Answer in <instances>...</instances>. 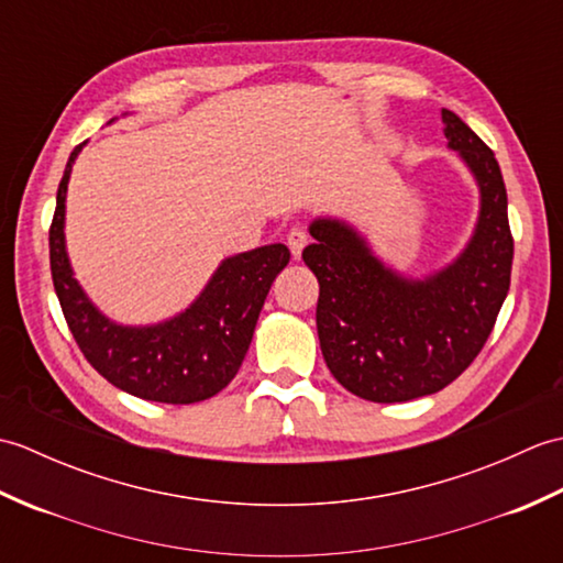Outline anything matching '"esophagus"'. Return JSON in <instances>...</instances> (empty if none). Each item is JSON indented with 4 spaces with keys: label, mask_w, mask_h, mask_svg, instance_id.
<instances>
[{
    "label": "esophagus",
    "mask_w": 563,
    "mask_h": 563,
    "mask_svg": "<svg viewBox=\"0 0 563 563\" xmlns=\"http://www.w3.org/2000/svg\"><path fill=\"white\" fill-rule=\"evenodd\" d=\"M309 244V234L305 232V230H290V234H288V246H290V251H292V256L295 258H300L302 256V249Z\"/></svg>",
    "instance_id": "1"
}]
</instances>
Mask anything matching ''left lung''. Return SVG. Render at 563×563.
<instances>
[{
    "label": "left lung",
    "instance_id": "left-lung-1",
    "mask_svg": "<svg viewBox=\"0 0 563 563\" xmlns=\"http://www.w3.org/2000/svg\"><path fill=\"white\" fill-rule=\"evenodd\" d=\"M445 137L479 181L482 212L470 246L426 280H406L339 220L309 227L302 258L319 280L317 331L324 361L355 397L394 404L457 379L492 336L510 288L512 234L500 166L460 115L442 109Z\"/></svg>",
    "mask_w": 563,
    "mask_h": 563
}]
</instances>
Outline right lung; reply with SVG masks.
<instances>
[{"label": "right lung", "instance_id": "right-lung-1", "mask_svg": "<svg viewBox=\"0 0 563 563\" xmlns=\"http://www.w3.org/2000/svg\"><path fill=\"white\" fill-rule=\"evenodd\" d=\"M79 150L69 154L51 224L53 285L79 351L101 377L133 397L162 404L214 397L244 361L275 275L290 261L288 246L271 244L222 261L198 300L164 324L118 327L81 292L65 251V196Z\"/></svg>", "mask_w": 563, "mask_h": 563}]
</instances>
